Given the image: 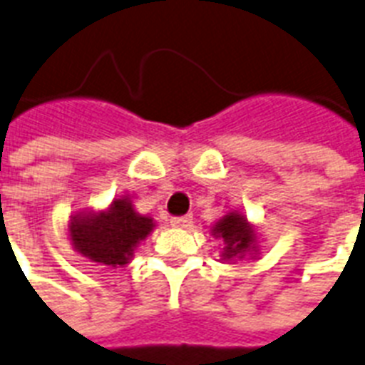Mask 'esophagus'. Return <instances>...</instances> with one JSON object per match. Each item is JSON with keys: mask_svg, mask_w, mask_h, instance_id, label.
<instances>
[{"mask_svg": "<svg viewBox=\"0 0 365 365\" xmlns=\"http://www.w3.org/2000/svg\"><path fill=\"white\" fill-rule=\"evenodd\" d=\"M170 224L173 225V227H179V230H186V227H190V224H192V216H173Z\"/></svg>", "mask_w": 365, "mask_h": 365, "instance_id": "obj_1", "label": "esophagus"}]
</instances>
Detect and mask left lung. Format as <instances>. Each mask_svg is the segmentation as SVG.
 I'll use <instances>...</instances> for the list:
<instances>
[{
	"label": "left lung",
	"instance_id": "8db88e82",
	"mask_svg": "<svg viewBox=\"0 0 365 365\" xmlns=\"http://www.w3.org/2000/svg\"><path fill=\"white\" fill-rule=\"evenodd\" d=\"M216 237H222L225 242L224 257L242 255L254 242V231L239 215H227L220 220L212 230Z\"/></svg>",
	"mask_w": 365,
	"mask_h": 365
}]
</instances>
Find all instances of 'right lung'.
Wrapping results in <instances>:
<instances>
[{"instance_id": "1", "label": "right lung", "mask_w": 365, "mask_h": 365, "mask_svg": "<svg viewBox=\"0 0 365 365\" xmlns=\"http://www.w3.org/2000/svg\"><path fill=\"white\" fill-rule=\"evenodd\" d=\"M153 230V220L140 216L126 200L111 205L108 212L74 218L71 237L74 248L95 263L126 264L135 244Z\"/></svg>"}]
</instances>
